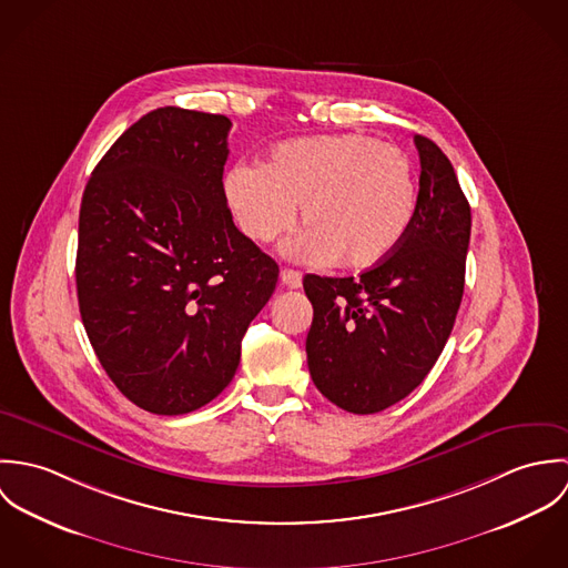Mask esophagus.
Listing matches in <instances>:
<instances>
[{
	"label": "esophagus",
	"instance_id": "1",
	"mask_svg": "<svg viewBox=\"0 0 568 568\" xmlns=\"http://www.w3.org/2000/svg\"><path fill=\"white\" fill-rule=\"evenodd\" d=\"M280 280L286 288H300L302 286V273L300 271H293V268H282L280 273Z\"/></svg>",
	"mask_w": 568,
	"mask_h": 568
}]
</instances>
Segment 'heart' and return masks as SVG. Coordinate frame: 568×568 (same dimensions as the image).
I'll use <instances>...</instances> for the list:
<instances>
[{
  "instance_id": "obj_1",
  "label": "heart",
  "mask_w": 568,
  "mask_h": 568,
  "mask_svg": "<svg viewBox=\"0 0 568 568\" xmlns=\"http://www.w3.org/2000/svg\"><path fill=\"white\" fill-rule=\"evenodd\" d=\"M225 199L248 241H277L300 207L308 227L297 253L341 268H369L405 241L417 214L415 165L367 135H315L277 144L257 168L236 165Z\"/></svg>"
}]
</instances>
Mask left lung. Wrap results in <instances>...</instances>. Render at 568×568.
Listing matches in <instances>:
<instances>
[{"mask_svg": "<svg viewBox=\"0 0 568 568\" xmlns=\"http://www.w3.org/2000/svg\"><path fill=\"white\" fill-rule=\"evenodd\" d=\"M417 214L400 246L358 277L308 273L313 383L343 410L369 415L406 398L439 358L464 297L470 205L455 168L424 135Z\"/></svg>", "mask_w": 568, "mask_h": 568, "instance_id": "obj_1", "label": "left lung"}]
</instances>
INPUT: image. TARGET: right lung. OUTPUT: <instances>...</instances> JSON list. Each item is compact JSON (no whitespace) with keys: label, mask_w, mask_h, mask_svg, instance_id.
Segmentation results:
<instances>
[{"label":"right lung","mask_w":568,"mask_h":568,"mask_svg":"<svg viewBox=\"0 0 568 568\" xmlns=\"http://www.w3.org/2000/svg\"><path fill=\"white\" fill-rule=\"evenodd\" d=\"M230 118L162 106L93 168L79 216L77 291L91 347L133 403L183 415L234 378L280 268L232 221Z\"/></svg>","instance_id":"obj_1"}]
</instances>
